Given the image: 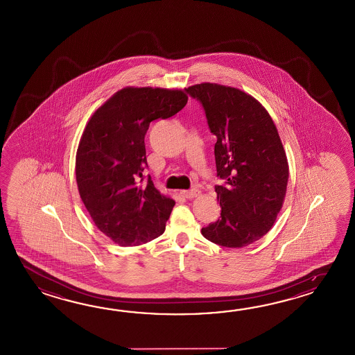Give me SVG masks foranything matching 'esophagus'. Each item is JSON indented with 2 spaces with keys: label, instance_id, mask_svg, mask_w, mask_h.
<instances>
[{
  "label": "esophagus",
  "instance_id": "esophagus-1",
  "mask_svg": "<svg viewBox=\"0 0 355 355\" xmlns=\"http://www.w3.org/2000/svg\"><path fill=\"white\" fill-rule=\"evenodd\" d=\"M181 194L188 199H193V198L200 196V191L196 189H191V190H182Z\"/></svg>",
  "mask_w": 355,
  "mask_h": 355
}]
</instances>
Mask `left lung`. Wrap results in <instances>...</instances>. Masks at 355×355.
Here are the masks:
<instances>
[{
    "label": "left lung",
    "mask_w": 355,
    "mask_h": 355,
    "mask_svg": "<svg viewBox=\"0 0 355 355\" xmlns=\"http://www.w3.org/2000/svg\"><path fill=\"white\" fill-rule=\"evenodd\" d=\"M200 101L211 133L220 217L202 228L207 240L225 248H243L272 228L287 193V156L272 116L257 98L218 83L185 89Z\"/></svg>",
    "instance_id": "1"
}]
</instances>
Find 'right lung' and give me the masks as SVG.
Instances as JSON below:
<instances>
[{
    "label": "right lung",
    "instance_id": "right-lung-1",
    "mask_svg": "<svg viewBox=\"0 0 355 355\" xmlns=\"http://www.w3.org/2000/svg\"><path fill=\"white\" fill-rule=\"evenodd\" d=\"M188 103L185 91L124 87L92 114L76 153L78 193L98 230L121 246L164 234L175 202L155 188L144 136L150 123L167 119Z\"/></svg>",
    "mask_w": 355,
    "mask_h": 355
}]
</instances>
